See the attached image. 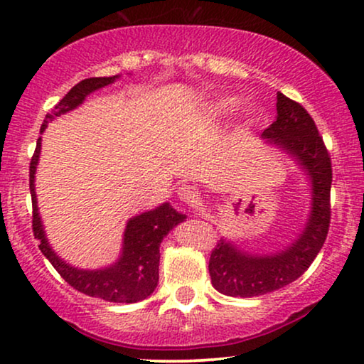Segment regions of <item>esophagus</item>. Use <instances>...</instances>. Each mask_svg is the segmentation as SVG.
<instances>
[{
	"mask_svg": "<svg viewBox=\"0 0 364 364\" xmlns=\"http://www.w3.org/2000/svg\"><path fill=\"white\" fill-rule=\"evenodd\" d=\"M178 198H180L183 203H186L188 206H193V204L198 203L199 191L194 186H191V184H181V186L178 188Z\"/></svg>",
	"mask_w": 364,
	"mask_h": 364,
	"instance_id": "1",
	"label": "esophagus"
}]
</instances>
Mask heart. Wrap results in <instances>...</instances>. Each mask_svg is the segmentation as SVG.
<instances>
[{
  "label": "heart",
  "instance_id": "obj_1",
  "mask_svg": "<svg viewBox=\"0 0 364 364\" xmlns=\"http://www.w3.org/2000/svg\"><path fill=\"white\" fill-rule=\"evenodd\" d=\"M234 105H235L234 99H219L209 107V114L213 117H224L228 115L229 112L234 110Z\"/></svg>",
  "mask_w": 364,
  "mask_h": 364
}]
</instances>
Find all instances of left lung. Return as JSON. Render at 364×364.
<instances>
[{
  "mask_svg": "<svg viewBox=\"0 0 364 364\" xmlns=\"http://www.w3.org/2000/svg\"><path fill=\"white\" fill-rule=\"evenodd\" d=\"M262 135L295 156L309 173L314 208L305 231L280 254L249 255L226 240L218 242L209 257V275L214 289L229 296H259L294 282L318 255L330 228L331 158L309 112L277 92V120Z\"/></svg>",
  "mask_w": 364,
  "mask_h": 364,
  "instance_id": "1",
  "label": "left lung"
}]
</instances>
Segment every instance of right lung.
I'll list each match as a JSON object with an SVG mask.
<instances>
[{
  "mask_svg": "<svg viewBox=\"0 0 364 364\" xmlns=\"http://www.w3.org/2000/svg\"><path fill=\"white\" fill-rule=\"evenodd\" d=\"M117 79L114 77H90L80 80L77 85L70 89L63 100L50 110V114L46 115L44 124L41 127V132H44L46 127L54 117L73 110L90 92H94L100 87L112 84ZM41 151V138L36 143L34 155L29 163V189L31 199H33V232L34 237L39 240V249L53 267L58 270L60 277L80 294L89 296H97L107 301H115V304H135L146 299L153 294V290L158 285V265H160V244L173 226L181 223L184 216L176 213L170 204L165 203L160 208L153 211L143 213L140 216L133 218L127 224L125 237H124V254L119 262L112 267L102 270H80L70 267L54 254V250L49 247L46 240L43 224H41L38 204H36L34 193V173L36 165L39 160Z\"/></svg>",
  "mask_w": 364,
  "mask_h": 364,
  "instance_id": "add662e5",
  "label": "right lung"
}]
</instances>
